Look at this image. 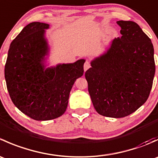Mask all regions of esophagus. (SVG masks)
Instances as JSON below:
<instances>
[{
    "mask_svg": "<svg viewBox=\"0 0 158 158\" xmlns=\"http://www.w3.org/2000/svg\"><path fill=\"white\" fill-rule=\"evenodd\" d=\"M83 67H84V71H85V72L91 67L90 63H89L88 60H86V61L85 62V63H84V66H83Z\"/></svg>",
    "mask_w": 158,
    "mask_h": 158,
    "instance_id": "obj_1",
    "label": "esophagus"
}]
</instances>
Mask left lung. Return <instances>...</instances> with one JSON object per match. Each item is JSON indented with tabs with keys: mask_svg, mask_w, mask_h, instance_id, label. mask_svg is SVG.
<instances>
[{
	"mask_svg": "<svg viewBox=\"0 0 158 158\" xmlns=\"http://www.w3.org/2000/svg\"><path fill=\"white\" fill-rule=\"evenodd\" d=\"M122 36L91 62L85 72L88 90L97 112L123 118L135 112L148 98L155 63L151 39L133 21L119 20Z\"/></svg>",
	"mask_w": 158,
	"mask_h": 158,
	"instance_id": "1",
	"label": "left lung"
}]
</instances>
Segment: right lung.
<instances>
[{
	"mask_svg": "<svg viewBox=\"0 0 158 158\" xmlns=\"http://www.w3.org/2000/svg\"><path fill=\"white\" fill-rule=\"evenodd\" d=\"M49 24L33 22L11 43L5 68L7 88L13 103L36 121L60 117L66 111L76 79L83 75L85 60L45 68L48 54L45 29Z\"/></svg>",
	"mask_w": 158,
	"mask_h": 158,
	"instance_id": "obj_1",
	"label": "right lung"
}]
</instances>
